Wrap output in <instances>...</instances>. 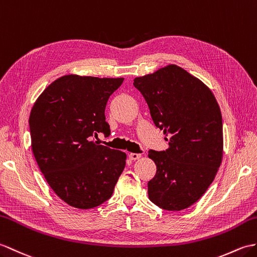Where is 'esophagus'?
I'll return each instance as SVG.
<instances>
[{
  "label": "esophagus",
  "instance_id": "obj_1",
  "mask_svg": "<svg viewBox=\"0 0 257 257\" xmlns=\"http://www.w3.org/2000/svg\"><path fill=\"white\" fill-rule=\"evenodd\" d=\"M128 157H129V159H130V160L135 161V160H138V159H140V158H141V154H140V153H129V154H128Z\"/></svg>",
  "mask_w": 257,
  "mask_h": 257
}]
</instances>
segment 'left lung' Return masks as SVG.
Listing matches in <instances>:
<instances>
[{"label":"left lung","instance_id":"obj_1","mask_svg":"<svg viewBox=\"0 0 257 257\" xmlns=\"http://www.w3.org/2000/svg\"><path fill=\"white\" fill-rule=\"evenodd\" d=\"M154 124L169 149L149 150L157 174L148 183L149 198L164 210L190 207L210 186L221 164L222 116L212 92L175 64L136 77Z\"/></svg>","mask_w":257,"mask_h":257}]
</instances>
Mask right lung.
I'll return each mask as SVG.
<instances>
[{
  "label": "right lung",
  "instance_id": "obj_1",
  "mask_svg": "<svg viewBox=\"0 0 257 257\" xmlns=\"http://www.w3.org/2000/svg\"><path fill=\"white\" fill-rule=\"evenodd\" d=\"M123 79L64 75L36 100L29 116L34 157L58 197L79 209L108 200L126 165V154L101 146L109 136L105 108Z\"/></svg>",
  "mask_w": 257,
  "mask_h": 257
}]
</instances>
